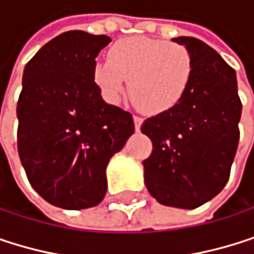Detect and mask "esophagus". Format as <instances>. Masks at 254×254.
<instances>
[{"mask_svg":"<svg viewBox=\"0 0 254 254\" xmlns=\"http://www.w3.org/2000/svg\"><path fill=\"white\" fill-rule=\"evenodd\" d=\"M134 125H135V129H137V131H140L141 125H143V119H141V117H138V116H134Z\"/></svg>","mask_w":254,"mask_h":254,"instance_id":"esophagus-1","label":"esophagus"}]
</instances>
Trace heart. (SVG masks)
<instances>
[{"instance_id": "heart-1", "label": "heart", "mask_w": 254, "mask_h": 254, "mask_svg": "<svg viewBox=\"0 0 254 254\" xmlns=\"http://www.w3.org/2000/svg\"><path fill=\"white\" fill-rule=\"evenodd\" d=\"M193 68L192 53L182 44L128 37L110 47L108 59L95 61L92 78L110 104L119 102L128 80L134 104L149 114H162L183 99Z\"/></svg>"}]
</instances>
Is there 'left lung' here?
Returning <instances> with one entry per match:
<instances>
[{
  "label": "left lung",
  "mask_w": 254,
  "mask_h": 254,
  "mask_svg": "<svg viewBox=\"0 0 254 254\" xmlns=\"http://www.w3.org/2000/svg\"><path fill=\"white\" fill-rule=\"evenodd\" d=\"M173 41L189 49L195 68L183 99L141 125L153 143L143 161L144 183L162 205L192 210L213 199L229 180L243 105L237 74L214 49L193 37Z\"/></svg>",
  "instance_id": "obj_1"
}]
</instances>
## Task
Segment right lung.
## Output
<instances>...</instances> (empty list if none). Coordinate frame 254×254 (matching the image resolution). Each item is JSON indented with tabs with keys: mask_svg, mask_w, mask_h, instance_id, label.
I'll return each mask as SVG.
<instances>
[{
	"mask_svg": "<svg viewBox=\"0 0 254 254\" xmlns=\"http://www.w3.org/2000/svg\"><path fill=\"white\" fill-rule=\"evenodd\" d=\"M107 35L64 32L26 64L17 101V150L34 190L65 210L98 205L105 168L134 131L132 114L107 104L92 78Z\"/></svg>",
	"mask_w": 254,
	"mask_h": 254,
	"instance_id": "add662e5",
	"label": "right lung"
}]
</instances>
